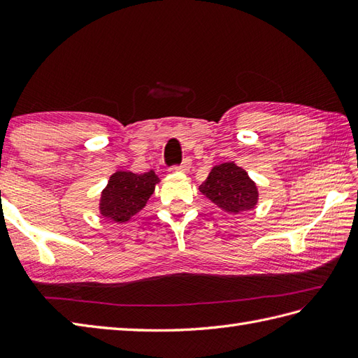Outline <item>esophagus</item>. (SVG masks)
Listing matches in <instances>:
<instances>
[{
	"label": "esophagus",
	"mask_w": 358,
	"mask_h": 358,
	"mask_svg": "<svg viewBox=\"0 0 358 358\" xmlns=\"http://www.w3.org/2000/svg\"><path fill=\"white\" fill-rule=\"evenodd\" d=\"M191 166H192V162L189 158H186L183 163H181V166H178V167H175V169L177 171H180V172H187V171H191Z\"/></svg>",
	"instance_id": "esophagus-1"
}]
</instances>
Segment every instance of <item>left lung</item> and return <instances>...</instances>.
Here are the masks:
<instances>
[{"mask_svg":"<svg viewBox=\"0 0 358 358\" xmlns=\"http://www.w3.org/2000/svg\"><path fill=\"white\" fill-rule=\"evenodd\" d=\"M200 192L227 214L252 210L258 203V187L248 172L235 162L217 164L199 187Z\"/></svg>","mask_w":358,"mask_h":358,"instance_id":"left-lung-1","label":"left lung"}]
</instances>
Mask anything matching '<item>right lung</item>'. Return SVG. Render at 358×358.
Listing matches in <instances>:
<instances>
[{
  "label": "right lung",
  "instance_id": "add662e5",
  "mask_svg": "<svg viewBox=\"0 0 358 358\" xmlns=\"http://www.w3.org/2000/svg\"><path fill=\"white\" fill-rule=\"evenodd\" d=\"M159 183L154 171L134 173L129 171H115L101 191L98 209L103 218L112 223L124 224L146 204Z\"/></svg>",
  "mask_w": 358,
  "mask_h": 358
}]
</instances>
